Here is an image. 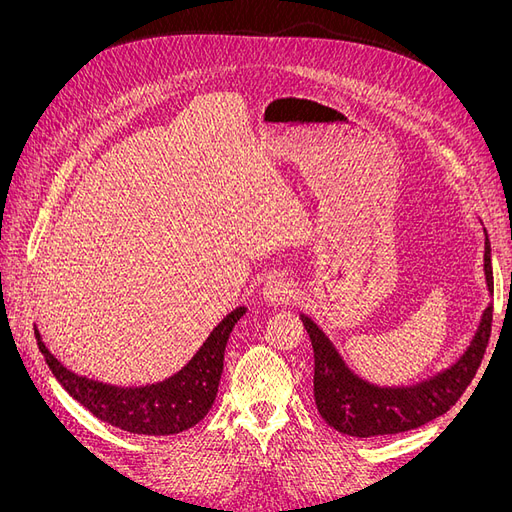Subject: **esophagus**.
I'll list each match as a JSON object with an SVG mask.
<instances>
[{"instance_id":"34e87169","label":"esophagus","mask_w":512,"mask_h":512,"mask_svg":"<svg viewBox=\"0 0 512 512\" xmlns=\"http://www.w3.org/2000/svg\"><path fill=\"white\" fill-rule=\"evenodd\" d=\"M294 294H297V290H294L292 280H288L286 275H273L265 288H262V297L271 305H284L294 299Z\"/></svg>"}]
</instances>
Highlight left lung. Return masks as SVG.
I'll return each mask as SVG.
<instances>
[{"label":"left lung","instance_id":"1","mask_svg":"<svg viewBox=\"0 0 512 512\" xmlns=\"http://www.w3.org/2000/svg\"><path fill=\"white\" fill-rule=\"evenodd\" d=\"M485 275L493 292L489 239L485 241ZM491 322L493 305L485 309L468 352L451 369L408 389H380L354 376L327 335L316 327L314 320L303 316L314 348V397L320 416L333 429L356 438L389 436L433 421L451 410L474 380L489 344Z\"/></svg>","mask_w":512,"mask_h":512}]
</instances>
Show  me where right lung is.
Returning a JSON list of instances; mask_svg holds the SVG:
<instances>
[{
    "label": "right lung",
    "mask_w": 512,
    "mask_h": 512,
    "mask_svg": "<svg viewBox=\"0 0 512 512\" xmlns=\"http://www.w3.org/2000/svg\"><path fill=\"white\" fill-rule=\"evenodd\" d=\"M243 314L245 307L230 312L213 329L194 359L175 376L158 384L132 386V389H121V386L74 374L44 346L38 329L34 333L44 361L57 382L100 421L123 431L141 433V436H170L203 421L213 406L224 369L228 335Z\"/></svg>",
    "instance_id": "obj_1"
}]
</instances>
